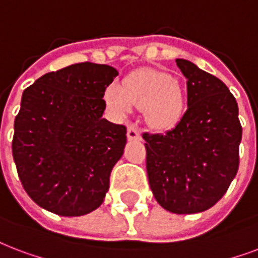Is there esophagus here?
Here are the masks:
<instances>
[{
	"label": "esophagus",
	"mask_w": 258,
	"mask_h": 258,
	"mask_svg": "<svg viewBox=\"0 0 258 258\" xmlns=\"http://www.w3.org/2000/svg\"><path fill=\"white\" fill-rule=\"evenodd\" d=\"M127 138H128V141H139L141 139V131L135 125H128L127 127Z\"/></svg>",
	"instance_id": "34e87169"
}]
</instances>
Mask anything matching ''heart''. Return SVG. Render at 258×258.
Segmentation results:
<instances>
[{
    "label": "heart",
    "instance_id": "b5f03b06",
    "mask_svg": "<svg viewBox=\"0 0 258 258\" xmlns=\"http://www.w3.org/2000/svg\"><path fill=\"white\" fill-rule=\"evenodd\" d=\"M108 109L116 117H124L133 107L143 109L145 119L155 128L176 125L185 107V94L180 82L165 72L141 70L124 81L112 82L104 93Z\"/></svg>",
    "mask_w": 258,
    "mask_h": 258
}]
</instances>
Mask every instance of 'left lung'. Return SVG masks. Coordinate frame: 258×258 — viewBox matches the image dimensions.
Segmentation results:
<instances>
[{
	"mask_svg": "<svg viewBox=\"0 0 258 258\" xmlns=\"http://www.w3.org/2000/svg\"><path fill=\"white\" fill-rule=\"evenodd\" d=\"M186 78V108L174 128L143 133L146 169L155 200L173 214L211 208L229 189L239 166L242 127L229 88L185 59H176Z\"/></svg>",
	"mask_w": 258,
	"mask_h": 258,
	"instance_id": "8db88e82",
	"label": "left lung"
}]
</instances>
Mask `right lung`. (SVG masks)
Listing matches in <instances>:
<instances>
[{
  "label": "right lung",
  "instance_id": "obj_1",
  "mask_svg": "<svg viewBox=\"0 0 258 258\" xmlns=\"http://www.w3.org/2000/svg\"><path fill=\"white\" fill-rule=\"evenodd\" d=\"M119 73L82 62L28 86L15 119L12 153L31 199L47 211L81 216L101 206L127 142L124 125L103 119L105 89Z\"/></svg>",
  "mask_w": 258,
  "mask_h": 258
}]
</instances>
